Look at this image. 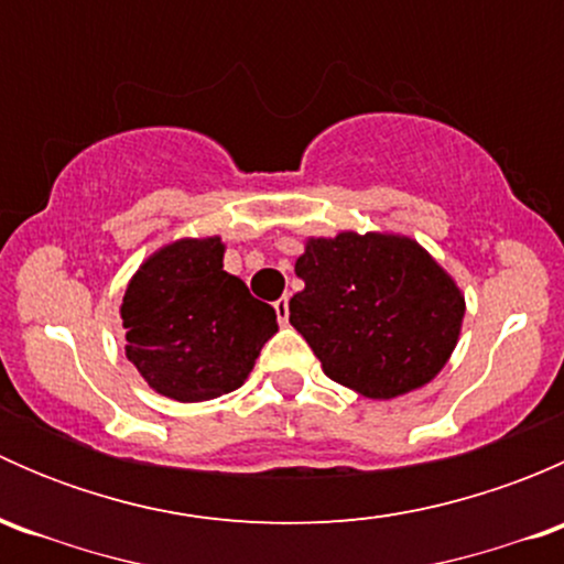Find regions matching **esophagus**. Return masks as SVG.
<instances>
[{
    "instance_id": "1",
    "label": "esophagus",
    "mask_w": 564,
    "mask_h": 564,
    "mask_svg": "<svg viewBox=\"0 0 564 564\" xmlns=\"http://www.w3.org/2000/svg\"><path fill=\"white\" fill-rule=\"evenodd\" d=\"M272 308H275L278 322H281V324L289 322V297H286V294H283L281 300H275V303H272Z\"/></svg>"
}]
</instances>
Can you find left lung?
Masks as SVG:
<instances>
[{
  "mask_svg": "<svg viewBox=\"0 0 564 564\" xmlns=\"http://www.w3.org/2000/svg\"><path fill=\"white\" fill-rule=\"evenodd\" d=\"M289 322L324 373L366 398L429 384L458 344L464 294L409 237L340 231L308 240Z\"/></svg>",
  "mask_w": 564,
  "mask_h": 564,
  "instance_id": "obj_1",
  "label": "left lung"
}]
</instances>
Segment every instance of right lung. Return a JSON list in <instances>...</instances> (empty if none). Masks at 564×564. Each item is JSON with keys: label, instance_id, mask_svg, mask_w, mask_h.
<instances>
[{"label": "right lung", "instance_id": "right-lung-1", "mask_svg": "<svg viewBox=\"0 0 564 564\" xmlns=\"http://www.w3.org/2000/svg\"><path fill=\"white\" fill-rule=\"evenodd\" d=\"M124 355L144 382L174 401H209L240 388L275 311L224 270L220 237L176 240L152 253L122 300Z\"/></svg>", "mask_w": 564, "mask_h": 564}]
</instances>
